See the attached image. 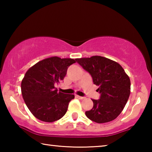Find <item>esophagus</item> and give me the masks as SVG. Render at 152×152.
Instances as JSON below:
<instances>
[{
    "instance_id": "1",
    "label": "esophagus",
    "mask_w": 152,
    "mask_h": 152,
    "mask_svg": "<svg viewBox=\"0 0 152 152\" xmlns=\"http://www.w3.org/2000/svg\"><path fill=\"white\" fill-rule=\"evenodd\" d=\"M76 97L78 98L79 99H84V96H78V95H76Z\"/></svg>"
}]
</instances>
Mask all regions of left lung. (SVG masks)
Instances as JSON below:
<instances>
[{
	"label": "left lung",
	"instance_id": "left-lung-1",
	"mask_svg": "<svg viewBox=\"0 0 152 152\" xmlns=\"http://www.w3.org/2000/svg\"><path fill=\"white\" fill-rule=\"evenodd\" d=\"M76 60L91 74L101 94L100 99H92L93 107L85 112L86 117L98 123L116 119L129 97V77L119 64L102 56L77 58Z\"/></svg>",
	"mask_w": 152,
	"mask_h": 152
}]
</instances>
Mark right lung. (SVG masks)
Listing matches in <instances>:
<instances>
[{"label": "right lung", "instance_id": "1", "mask_svg": "<svg viewBox=\"0 0 152 152\" xmlns=\"http://www.w3.org/2000/svg\"><path fill=\"white\" fill-rule=\"evenodd\" d=\"M75 62L74 59L54 56L39 61L25 73L21 82L22 96L37 119L51 123L66 114L74 95L58 92L55 85L63 80L68 67Z\"/></svg>", "mask_w": 152, "mask_h": 152}]
</instances>
